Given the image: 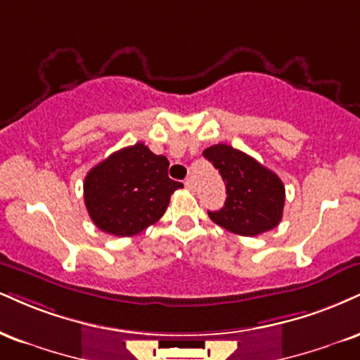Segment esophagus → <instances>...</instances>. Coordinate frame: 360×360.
Returning <instances> with one entry per match:
<instances>
[{
  "instance_id": "obj_1",
  "label": "esophagus",
  "mask_w": 360,
  "mask_h": 360,
  "mask_svg": "<svg viewBox=\"0 0 360 360\" xmlns=\"http://www.w3.org/2000/svg\"><path fill=\"white\" fill-rule=\"evenodd\" d=\"M184 186L189 189V191H194V188H196V184H194V181L191 179V177H188V179L184 181Z\"/></svg>"
}]
</instances>
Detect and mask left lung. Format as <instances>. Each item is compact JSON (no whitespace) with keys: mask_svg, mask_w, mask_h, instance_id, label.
Listing matches in <instances>:
<instances>
[{"mask_svg":"<svg viewBox=\"0 0 360 360\" xmlns=\"http://www.w3.org/2000/svg\"><path fill=\"white\" fill-rule=\"evenodd\" d=\"M202 155L221 174L226 201L207 211L216 224L241 236H257L278 226L285 206V186L274 171L226 144L205 149Z\"/></svg>","mask_w":360,"mask_h":360,"instance_id":"left-lung-1","label":"left lung"}]
</instances>
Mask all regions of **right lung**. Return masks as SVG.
Masks as SVG:
<instances>
[{
    "label": "right lung",
    "mask_w": 360,
    "mask_h": 360,
    "mask_svg": "<svg viewBox=\"0 0 360 360\" xmlns=\"http://www.w3.org/2000/svg\"><path fill=\"white\" fill-rule=\"evenodd\" d=\"M169 161L142 142L124 147L89 171L84 199L95 226L114 236H134L162 218L169 199L183 188L169 179Z\"/></svg>",
    "instance_id": "right-lung-1"
}]
</instances>
